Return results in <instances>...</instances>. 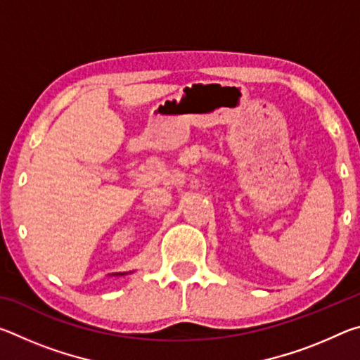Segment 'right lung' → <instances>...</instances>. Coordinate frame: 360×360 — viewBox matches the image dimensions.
<instances>
[{
  "label": "right lung",
  "instance_id": "1",
  "mask_svg": "<svg viewBox=\"0 0 360 360\" xmlns=\"http://www.w3.org/2000/svg\"><path fill=\"white\" fill-rule=\"evenodd\" d=\"M130 273H131V271H130ZM124 275H129V273H125V271H124V273H112L111 276H124Z\"/></svg>",
  "mask_w": 360,
  "mask_h": 360
}]
</instances>
